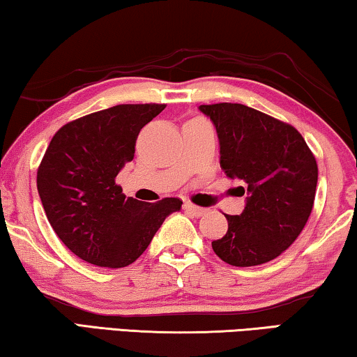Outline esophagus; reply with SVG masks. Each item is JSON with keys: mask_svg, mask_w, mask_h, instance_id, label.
Segmentation results:
<instances>
[{"mask_svg": "<svg viewBox=\"0 0 357 357\" xmlns=\"http://www.w3.org/2000/svg\"><path fill=\"white\" fill-rule=\"evenodd\" d=\"M183 209L187 211L188 214L195 215V217H201L203 214H206V209L204 208H199V206H195V204H190V203L185 204Z\"/></svg>", "mask_w": 357, "mask_h": 357, "instance_id": "esophagus-1", "label": "esophagus"}]
</instances>
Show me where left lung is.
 Masks as SVG:
<instances>
[{
  "label": "left lung",
  "instance_id": "obj_1",
  "mask_svg": "<svg viewBox=\"0 0 357 357\" xmlns=\"http://www.w3.org/2000/svg\"><path fill=\"white\" fill-rule=\"evenodd\" d=\"M215 126L220 167L246 196L240 215H225L229 230L213 241L222 261L235 267L275 259L298 238L311 215L317 162L296 128L236 102L201 105Z\"/></svg>",
  "mask_w": 357,
  "mask_h": 357
}]
</instances>
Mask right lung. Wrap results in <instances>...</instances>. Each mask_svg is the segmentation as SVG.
Segmentation results:
<instances>
[{
  "label": "right lung",
  "mask_w": 357,
  "mask_h": 357,
  "mask_svg": "<svg viewBox=\"0 0 357 357\" xmlns=\"http://www.w3.org/2000/svg\"><path fill=\"white\" fill-rule=\"evenodd\" d=\"M166 105H119L61 127L46 148L37 188L61 241L90 264L135 262L178 198L144 203L126 198L116 177L135 156L137 137Z\"/></svg>",
  "instance_id": "1"
}]
</instances>
